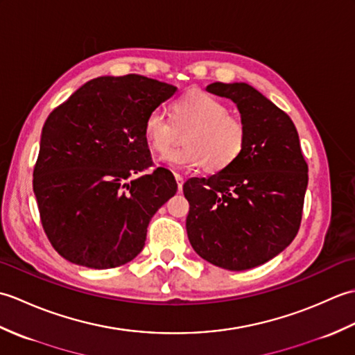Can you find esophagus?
<instances>
[{
	"label": "esophagus",
	"instance_id": "34e87169",
	"mask_svg": "<svg viewBox=\"0 0 355 355\" xmlns=\"http://www.w3.org/2000/svg\"><path fill=\"white\" fill-rule=\"evenodd\" d=\"M173 175H175V180H177V184H178V191H182V189H183V183H184V180H183V175H180V173H173Z\"/></svg>",
	"mask_w": 355,
	"mask_h": 355
}]
</instances>
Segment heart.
Instances as JSON below:
<instances>
[{
  "label": "heart",
  "mask_w": 355,
  "mask_h": 355,
  "mask_svg": "<svg viewBox=\"0 0 355 355\" xmlns=\"http://www.w3.org/2000/svg\"><path fill=\"white\" fill-rule=\"evenodd\" d=\"M172 122L162 110H153L143 122V135L154 153L164 155L187 131L182 150L173 151L164 160L184 169L205 168L221 172L235 163L247 145L244 120L230 114L227 105L214 94L193 89L171 105Z\"/></svg>",
  "instance_id": "heart-1"
}]
</instances>
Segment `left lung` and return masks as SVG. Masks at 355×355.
<instances>
[{
	"mask_svg": "<svg viewBox=\"0 0 355 355\" xmlns=\"http://www.w3.org/2000/svg\"><path fill=\"white\" fill-rule=\"evenodd\" d=\"M236 103L247 126L238 160L207 178L183 184L186 230L202 259L225 270H248L275 258L297 235L308 164L286 112L244 82L207 85Z\"/></svg>",
	"mask_w": 355,
	"mask_h": 355,
	"instance_id": "obj_1",
	"label": "left lung"
}]
</instances>
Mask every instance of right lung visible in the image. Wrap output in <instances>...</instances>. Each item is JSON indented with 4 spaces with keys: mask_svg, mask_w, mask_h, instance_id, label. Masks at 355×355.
Wrapping results in <instances>:
<instances>
[{
    "mask_svg": "<svg viewBox=\"0 0 355 355\" xmlns=\"http://www.w3.org/2000/svg\"><path fill=\"white\" fill-rule=\"evenodd\" d=\"M177 87L140 74L87 82L50 112L33 169L45 235L73 263L114 268L132 261L150 218L177 192L154 166L143 122Z\"/></svg>",
    "mask_w": 355,
    "mask_h": 355,
    "instance_id": "obj_1",
    "label": "right lung"
}]
</instances>
